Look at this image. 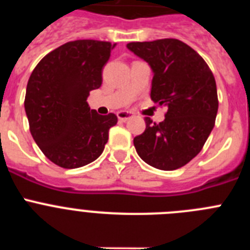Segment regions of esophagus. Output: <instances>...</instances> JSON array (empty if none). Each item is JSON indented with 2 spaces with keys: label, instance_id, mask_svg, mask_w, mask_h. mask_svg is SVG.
I'll use <instances>...</instances> for the list:
<instances>
[{
  "label": "esophagus",
  "instance_id": "1",
  "mask_svg": "<svg viewBox=\"0 0 250 250\" xmlns=\"http://www.w3.org/2000/svg\"><path fill=\"white\" fill-rule=\"evenodd\" d=\"M116 115H118V119L120 121H126L130 118H132V112L130 111H119Z\"/></svg>",
  "mask_w": 250,
  "mask_h": 250
}]
</instances>
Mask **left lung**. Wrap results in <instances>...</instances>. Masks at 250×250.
<instances>
[{"mask_svg": "<svg viewBox=\"0 0 250 250\" xmlns=\"http://www.w3.org/2000/svg\"><path fill=\"white\" fill-rule=\"evenodd\" d=\"M126 47L150 65V98L167 109L159 124L145 118L146 129L134 138L136 152L156 169L184 167L199 154L215 124L219 103L213 72L180 40L130 42Z\"/></svg>", "mask_w": 250, "mask_h": 250, "instance_id": "8db88e82", "label": "left lung"}]
</instances>
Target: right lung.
Listing matches in <instances>:
<instances>
[{"mask_svg": "<svg viewBox=\"0 0 250 250\" xmlns=\"http://www.w3.org/2000/svg\"><path fill=\"white\" fill-rule=\"evenodd\" d=\"M115 43L76 40L46 55L27 83L25 111L31 135L54 164L87 165L103 154L115 114L99 115L87 104L103 83V67Z\"/></svg>", "mask_w": 250, "mask_h": 250, "instance_id": "right-lung-1", "label": "right lung"}]
</instances>
